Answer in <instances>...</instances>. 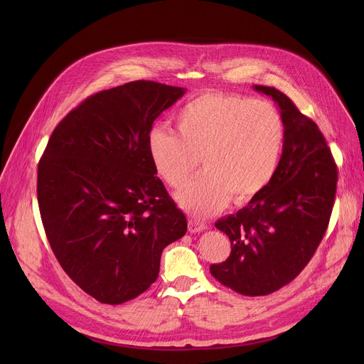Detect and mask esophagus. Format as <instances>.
Masks as SVG:
<instances>
[{
    "label": "esophagus",
    "instance_id": "obj_1",
    "mask_svg": "<svg viewBox=\"0 0 364 364\" xmlns=\"http://www.w3.org/2000/svg\"><path fill=\"white\" fill-rule=\"evenodd\" d=\"M206 230V224L198 220H188V232L190 233H200Z\"/></svg>",
    "mask_w": 364,
    "mask_h": 364
}]
</instances>
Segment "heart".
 <instances>
[{
	"instance_id": "1",
	"label": "heart",
	"mask_w": 364,
	"mask_h": 364,
	"mask_svg": "<svg viewBox=\"0 0 364 364\" xmlns=\"http://www.w3.org/2000/svg\"><path fill=\"white\" fill-rule=\"evenodd\" d=\"M177 132L155 125L147 153L158 176L183 187L200 159L202 174L177 193L186 211L218 213L228 200L246 202L261 193L277 168L284 139L279 112L269 103L235 94L205 92L176 113Z\"/></svg>"
}]
</instances>
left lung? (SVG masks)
<instances>
[{"label": "left lung", "mask_w": 364, "mask_h": 364, "mask_svg": "<svg viewBox=\"0 0 364 364\" xmlns=\"http://www.w3.org/2000/svg\"><path fill=\"white\" fill-rule=\"evenodd\" d=\"M254 90L272 97L280 110L282 156L262 192L215 223L230 239L232 252L209 267L220 283L246 296L283 288L309 264L326 233L338 181L336 164L316 122L282 91Z\"/></svg>", "instance_id": "obj_1"}]
</instances>
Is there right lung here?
Instances as JSON below:
<instances>
[{
	"instance_id": "right-lung-1",
	"label": "right lung",
	"mask_w": 364,
	"mask_h": 364,
	"mask_svg": "<svg viewBox=\"0 0 364 364\" xmlns=\"http://www.w3.org/2000/svg\"><path fill=\"white\" fill-rule=\"evenodd\" d=\"M184 92L132 81L94 94L55 127L38 165L51 250L66 274L103 304L149 289L162 251L187 232L147 153L153 121Z\"/></svg>"
}]
</instances>
